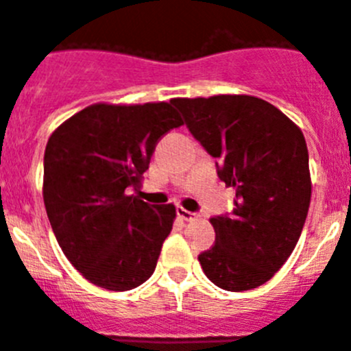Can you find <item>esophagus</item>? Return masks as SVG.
Masks as SVG:
<instances>
[{
	"label": "esophagus",
	"mask_w": 351,
	"mask_h": 351,
	"mask_svg": "<svg viewBox=\"0 0 351 351\" xmlns=\"http://www.w3.org/2000/svg\"><path fill=\"white\" fill-rule=\"evenodd\" d=\"M176 214H178L180 219H185V221H192V219H195V217H197L195 213H190V210L183 209L182 206L176 207Z\"/></svg>",
	"instance_id": "obj_1"
}]
</instances>
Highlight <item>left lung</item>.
<instances>
[{
  "label": "left lung",
  "instance_id": "1",
  "mask_svg": "<svg viewBox=\"0 0 351 351\" xmlns=\"http://www.w3.org/2000/svg\"><path fill=\"white\" fill-rule=\"evenodd\" d=\"M190 134L217 159L234 209L210 224L216 243L199 255L206 276L228 291L269 281L293 252L311 206L308 151L300 128L254 96L173 99Z\"/></svg>",
  "mask_w": 351,
  "mask_h": 351
}]
</instances>
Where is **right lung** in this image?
<instances>
[{
  "label": "right lung",
  "instance_id": "obj_1",
  "mask_svg": "<svg viewBox=\"0 0 351 351\" xmlns=\"http://www.w3.org/2000/svg\"><path fill=\"white\" fill-rule=\"evenodd\" d=\"M183 121L171 103L93 104L61 123L44 152V206L61 250L111 291L152 276L176 209L130 195L156 144Z\"/></svg>",
  "mask_w": 351,
  "mask_h": 351
}]
</instances>
